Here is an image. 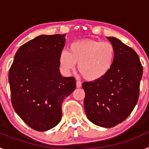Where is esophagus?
<instances>
[{"instance_id": "1", "label": "esophagus", "mask_w": 149, "mask_h": 149, "mask_svg": "<svg viewBox=\"0 0 149 149\" xmlns=\"http://www.w3.org/2000/svg\"><path fill=\"white\" fill-rule=\"evenodd\" d=\"M76 86H77V88L81 87V86H82V84H81V81H77V82H76Z\"/></svg>"}]
</instances>
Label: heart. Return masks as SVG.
I'll use <instances>...</instances> for the list:
<instances>
[{
  "instance_id": "1",
  "label": "heart",
  "mask_w": 149,
  "mask_h": 149,
  "mask_svg": "<svg viewBox=\"0 0 149 149\" xmlns=\"http://www.w3.org/2000/svg\"><path fill=\"white\" fill-rule=\"evenodd\" d=\"M116 50L110 42L87 39L72 42L68 51H60L59 61L66 73L73 71L78 63L77 68L87 81L101 79L110 71L113 64Z\"/></svg>"
}]
</instances>
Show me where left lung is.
<instances>
[{
    "instance_id": "8db88e82",
    "label": "left lung",
    "mask_w": 149,
    "mask_h": 149,
    "mask_svg": "<svg viewBox=\"0 0 149 149\" xmlns=\"http://www.w3.org/2000/svg\"><path fill=\"white\" fill-rule=\"evenodd\" d=\"M113 64L101 79L83 83L84 108L89 120L96 125L112 127L125 120L137 103L143 65L131 47L114 37Z\"/></svg>"
}]
</instances>
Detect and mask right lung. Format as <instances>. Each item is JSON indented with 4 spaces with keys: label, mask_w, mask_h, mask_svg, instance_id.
I'll use <instances>...</instances> for the list:
<instances>
[{
    "label": "right lung",
    "mask_w": 149,
    "mask_h": 149,
    "mask_svg": "<svg viewBox=\"0 0 149 149\" xmlns=\"http://www.w3.org/2000/svg\"><path fill=\"white\" fill-rule=\"evenodd\" d=\"M65 41V34L34 38L18 48L9 71L13 108L35 131L58 125L62 103L75 89V78L62 77L59 70Z\"/></svg>",
    "instance_id": "1"
}]
</instances>
